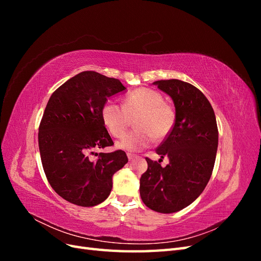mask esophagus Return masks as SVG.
Masks as SVG:
<instances>
[{
	"instance_id": "obj_1",
	"label": "esophagus",
	"mask_w": 261,
	"mask_h": 261,
	"mask_svg": "<svg viewBox=\"0 0 261 261\" xmlns=\"http://www.w3.org/2000/svg\"><path fill=\"white\" fill-rule=\"evenodd\" d=\"M135 156H136V154H134V153H127V158H128V160L129 161H132L133 159H135Z\"/></svg>"
}]
</instances>
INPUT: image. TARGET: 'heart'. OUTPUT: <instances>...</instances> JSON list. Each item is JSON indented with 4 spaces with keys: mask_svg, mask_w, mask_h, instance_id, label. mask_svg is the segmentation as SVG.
<instances>
[{
    "mask_svg": "<svg viewBox=\"0 0 261 261\" xmlns=\"http://www.w3.org/2000/svg\"><path fill=\"white\" fill-rule=\"evenodd\" d=\"M123 108L107 102L101 110L102 122L109 133L120 137L128 128L134 116L136 129L126 134L116 143L118 149L138 152L155 141L163 140L171 133L175 122L173 108L164 102L162 94L151 88H137L126 94Z\"/></svg>",
    "mask_w": 261,
    "mask_h": 261,
    "instance_id": "1",
    "label": "heart"
}]
</instances>
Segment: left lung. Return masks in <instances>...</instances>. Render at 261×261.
Masks as SVG:
<instances>
[{"instance_id": "1", "label": "left lung", "mask_w": 261, "mask_h": 261, "mask_svg": "<svg viewBox=\"0 0 261 261\" xmlns=\"http://www.w3.org/2000/svg\"><path fill=\"white\" fill-rule=\"evenodd\" d=\"M153 85L173 100L175 123L155 152L169 158L162 168L146 158L148 169L140 177L141 200L148 208L173 213L194 202L211 177L218 150L215 111L195 86L178 80L156 81ZM160 162V161H159Z\"/></svg>"}]
</instances>
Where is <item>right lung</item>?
<instances>
[{
    "label": "right lung",
    "instance_id": "right-lung-1",
    "mask_svg": "<svg viewBox=\"0 0 261 261\" xmlns=\"http://www.w3.org/2000/svg\"><path fill=\"white\" fill-rule=\"evenodd\" d=\"M125 89L115 78L85 70L59 87L45 107L38 134L45 176L55 193L77 206L105 201L114 173L128 161L123 150L90 156L93 149L113 145L101 110Z\"/></svg>",
    "mask_w": 261,
    "mask_h": 261
}]
</instances>
